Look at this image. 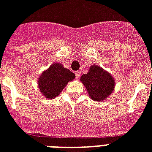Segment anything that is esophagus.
I'll return each instance as SVG.
<instances>
[{
	"label": "esophagus",
	"mask_w": 152,
	"mask_h": 152,
	"mask_svg": "<svg viewBox=\"0 0 152 152\" xmlns=\"http://www.w3.org/2000/svg\"><path fill=\"white\" fill-rule=\"evenodd\" d=\"M76 79H79L80 78V71H76Z\"/></svg>",
	"instance_id": "esophagus-1"
}]
</instances>
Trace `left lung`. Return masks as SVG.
<instances>
[{"mask_svg": "<svg viewBox=\"0 0 152 152\" xmlns=\"http://www.w3.org/2000/svg\"><path fill=\"white\" fill-rule=\"evenodd\" d=\"M88 92L93 100L102 102L113 92L114 80L112 76L99 66L92 65L89 72L83 74L80 78Z\"/></svg>", "mask_w": 152, "mask_h": 152, "instance_id": "obj_1", "label": "left lung"}]
</instances>
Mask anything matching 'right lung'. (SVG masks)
<instances>
[{
	"label": "right lung",
	"mask_w": 152,
	"mask_h": 152,
	"mask_svg": "<svg viewBox=\"0 0 152 152\" xmlns=\"http://www.w3.org/2000/svg\"><path fill=\"white\" fill-rule=\"evenodd\" d=\"M76 77L69 69H65L61 64H51L39 77V88L42 94L47 99H54L61 92L69 81Z\"/></svg>",
	"instance_id": "obj_1"
}]
</instances>
